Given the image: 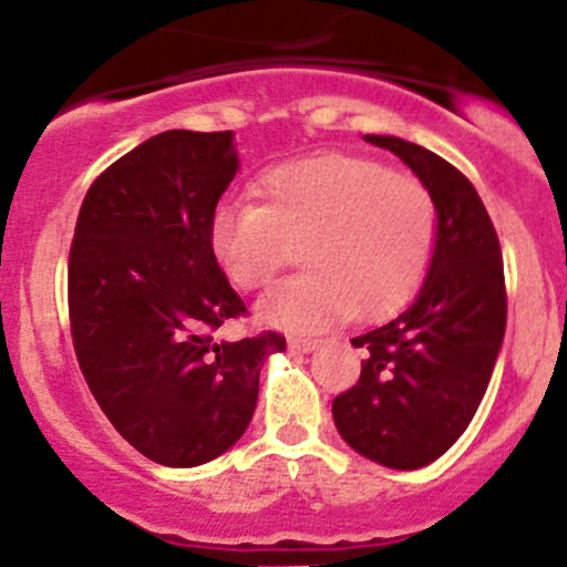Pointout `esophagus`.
<instances>
[{"mask_svg": "<svg viewBox=\"0 0 567 567\" xmlns=\"http://www.w3.org/2000/svg\"><path fill=\"white\" fill-rule=\"evenodd\" d=\"M320 338H288V347L296 351H315L320 349Z\"/></svg>", "mask_w": 567, "mask_h": 567, "instance_id": "obj_1", "label": "esophagus"}]
</instances>
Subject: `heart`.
I'll use <instances>...</instances> for the list:
<instances>
[{"instance_id":"obj_1","label":"heart","mask_w":567,"mask_h":567,"mask_svg":"<svg viewBox=\"0 0 567 567\" xmlns=\"http://www.w3.org/2000/svg\"><path fill=\"white\" fill-rule=\"evenodd\" d=\"M252 205L213 216L210 250L226 279L258 290L301 245L309 269L258 303V317L290 333L333 322L381 320L413 296L437 243V205L424 181L381 162L317 154L285 162L252 186Z\"/></svg>"}]
</instances>
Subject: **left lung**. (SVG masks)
Wrapping results in <instances>:
<instances>
[{"label":"left lung","mask_w":567,"mask_h":567,"mask_svg":"<svg viewBox=\"0 0 567 567\" xmlns=\"http://www.w3.org/2000/svg\"><path fill=\"white\" fill-rule=\"evenodd\" d=\"M424 181L437 205V243L419 296L392 322L351 338L365 351L360 381L333 400L349 447L389 470L437 461L483 402L506 330L501 245L464 173L394 135H365Z\"/></svg>","instance_id":"obj_1"}]
</instances>
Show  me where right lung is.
Listing matches in <instances>:
<instances>
[{
    "mask_svg": "<svg viewBox=\"0 0 567 567\" xmlns=\"http://www.w3.org/2000/svg\"><path fill=\"white\" fill-rule=\"evenodd\" d=\"M239 171L234 133L167 130L90 186L69 252L71 338L90 392L135 451L199 466L245 434L279 333L216 341L245 303L210 250Z\"/></svg>",
    "mask_w": 567,
    "mask_h": 567,
    "instance_id": "obj_1",
    "label": "right lung"
}]
</instances>
